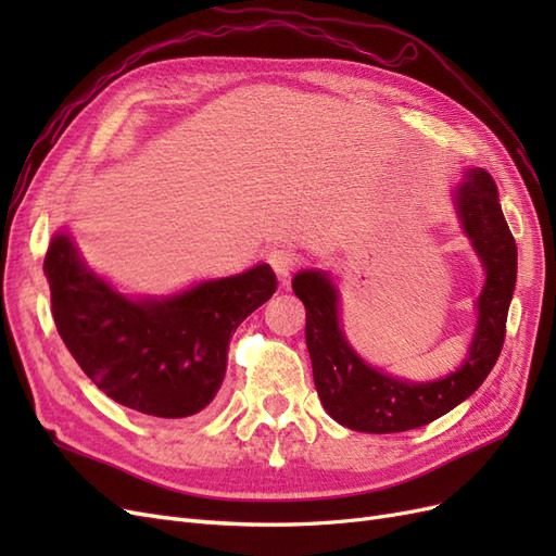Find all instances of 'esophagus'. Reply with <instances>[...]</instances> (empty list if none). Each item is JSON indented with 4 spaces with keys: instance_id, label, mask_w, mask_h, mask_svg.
<instances>
[{
    "instance_id": "34e87169",
    "label": "esophagus",
    "mask_w": 556,
    "mask_h": 556,
    "mask_svg": "<svg viewBox=\"0 0 556 556\" xmlns=\"http://www.w3.org/2000/svg\"><path fill=\"white\" fill-rule=\"evenodd\" d=\"M266 260H268V264H271L274 274H276L280 280H288V278L292 276L294 268L299 266V257L294 255L292 250H288V248H274V250L266 255Z\"/></svg>"
}]
</instances>
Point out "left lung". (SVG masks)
Listing matches in <instances>:
<instances>
[{"label":"left lung","mask_w":556,"mask_h":556,"mask_svg":"<svg viewBox=\"0 0 556 556\" xmlns=\"http://www.w3.org/2000/svg\"><path fill=\"white\" fill-rule=\"evenodd\" d=\"M454 206L486 268L478 299V327L457 371L433 382H406L368 366L345 341L339 292L325 271H301L294 294L306 306V345L319 401L336 422L364 433H396L425 427L459 406L494 368L517 280V245L498 204L494 178L470 169L454 190Z\"/></svg>","instance_id":"obj_1"}]
</instances>
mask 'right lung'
<instances>
[{
	"instance_id": "obj_1",
	"label": "right lung",
	"mask_w": 556,
	"mask_h": 556,
	"mask_svg": "<svg viewBox=\"0 0 556 556\" xmlns=\"http://www.w3.org/2000/svg\"><path fill=\"white\" fill-rule=\"evenodd\" d=\"M50 308L66 350L106 396L143 415L190 417L211 406L231 333L276 292V274L199 282L164 299H129L92 274L70 233L43 260Z\"/></svg>"
}]
</instances>
